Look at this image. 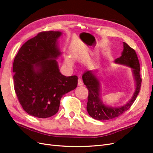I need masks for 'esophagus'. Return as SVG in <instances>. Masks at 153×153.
Masks as SVG:
<instances>
[{"label":"esophagus","instance_id":"1","mask_svg":"<svg viewBox=\"0 0 153 153\" xmlns=\"http://www.w3.org/2000/svg\"><path fill=\"white\" fill-rule=\"evenodd\" d=\"M83 84H84V83H83L81 78H78V86H82V85H83Z\"/></svg>","mask_w":153,"mask_h":153}]
</instances>
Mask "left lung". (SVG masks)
Returning a JSON list of instances; mask_svg holds the SVG:
<instances>
[{
	"label": "left lung",
	"instance_id": "8db88e82",
	"mask_svg": "<svg viewBox=\"0 0 153 153\" xmlns=\"http://www.w3.org/2000/svg\"><path fill=\"white\" fill-rule=\"evenodd\" d=\"M123 46L122 55L115 59V62L131 68L136 82L135 91L130 101L126 105L115 108L105 106L100 98V82L95 75L94 71H87L83 74L82 79L84 84L89 91L87 104V112L91 117L96 120L105 121L120 116L131 107L140 92L142 78L140 74V63L137 55L135 50L129 47L127 43L124 42Z\"/></svg>",
	"mask_w": 153,
	"mask_h": 153
}]
</instances>
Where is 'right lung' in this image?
I'll list each match as a JSON object with an SVG mask.
<instances>
[{
  "instance_id": "1",
  "label": "right lung",
  "mask_w": 153,
  "mask_h": 153,
  "mask_svg": "<svg viewBox=\"0 0 153 153\" xmlns=\"http://www.w3.org/2000/svg\"><path fill=\"white\" fill-rule=\"evenodd\" d=\"M61 34L59 31L39 32L22 45L14 60L16 94L22 108L32 116H53L62 97L77 86V76L62 75L55 60L61 53L57 45Z\"/></svg>"
}]
</instances>
